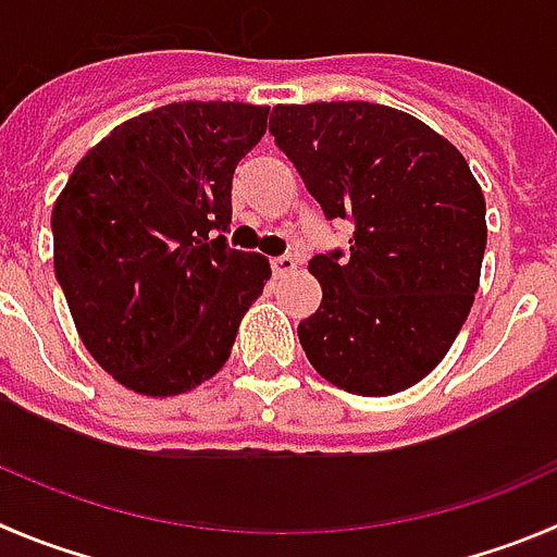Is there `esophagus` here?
<instances>
[{"mask_svg": "<svg viewBox=\"0 0 557 557\" xmlns=\"http://www.w3.org/2000/svg\"><path fill=\"white\" fill-rule=\"evenodd\" d=\"M298 261L293 259V256H278V259H273V273L282 278V275H289L296 273Z\"/></svg>", "mask_w": 557, "mask_h": 557, "instance_id": "1", "label": "esophagus"}]
</instances>
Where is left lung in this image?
Listing matches in <instances>:
<instances>
[{
	"label": "left lung",
	"instance_id": "1",
	"mask_svg": "<svg viewBox=\"0 0 557 557\" xmlns=\"http://www.w3.org/2000/svg\"><path fill=\"white\" fill-rule=\"evenodd\" d=\"M270 133L327 219H350V256L310 259L321 305L298 342L321 379L356 395L430 375L475 301L486 247L481 185L421 119L372 102L275 104Z\"/></svg>",
	"mask_w": 557,
	"mask_h": 557
}]
</instances>
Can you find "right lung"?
<instances>
[{"mask_svg": "<svg viewBox=\"0 0 557 557\" xmlns=\"http://www.w3.org/2000/svg\"><path fill=\"white\" fill-rule=\"evenodd\" d=\"M268 104L173 102L127 119L59 193L53 268L96 364L150 398L196 389L230 358L273 275L230 250L236 164L268 131Z\"/></svg>", "mask_w": 557, "mask_h": 557, "instance_id": "obj_1", "label": "right lung"}]
</instances>
